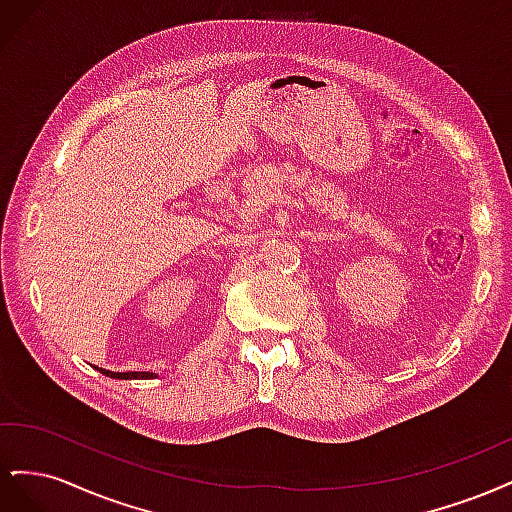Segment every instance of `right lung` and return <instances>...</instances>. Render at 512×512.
<instances>
[{
  "label": "right lung",
  "instance_id": "add662e5",
  "mask_svg": "<svg viewBox=\"0 0 512 512\" xmlns=\"http://www.w3.org/2000/svg\"><path fill=\"white\" fill-rule=\"evenodd\" d=\"M100 374H104L108 378H115V380H149V378H156L153 371H111V369H102V367H100Z\"/></svg>",
  "mask_w": 512,
  "mask_h": 512
}]
</instances>
